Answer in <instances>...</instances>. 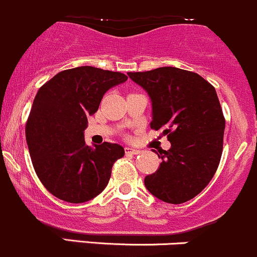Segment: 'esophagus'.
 Returning a JSON list of instances; mask_svg holds the SVG:
<instances>
[{"label":"esophagus","instance_id":"obj_1","mask_svg":"<svg viewBox=\"0 0 257 257\" xmlns=\"http://www.w3.org/2000/svg\"><path fill=\"white\" fill-rule=\"evenodd\" d=\"M125 152L126 155H139L141 151L137 149H134V147H125Z\"/></svg>","mask_w":257,"mask_h":257}]
</instances>
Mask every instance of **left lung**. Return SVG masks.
Returning <instances> with one entry per match:
<instances>
[{
	"label": "left lung",
	"mask_w": 257,
	"mask_h": 257,
	"mask_svg": "<svg viewBox=\"0 0 257 257\" xmlns=\"http://www.w3.org/2000/svg\"><path fill=\"white\" fill-rule=\"evenodd\" d=\"M127 75L151 98V128L162 130L171 142L170 150L159 151L162 161L145 186L169 204L194 199L211 181L222 154L225 118L215 87L176 67Z\"/></svg>",
	"instance_id": "1"
}]
</instances>
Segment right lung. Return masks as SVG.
<instances>
[{"mask_svg":"<svg viewBox=\"0 0 257 257\" xmlns=\"http://www.w3.org/2000/svg\"><path fill=\"white\" fill-rule=\"evenodd\" d=\"M126 80L121 72L81 66L58 72L37 92L26 141L40 181L57 199L81 204L107 186L113 164L125 150L110 142L87 146L83 131L103 95Z\"/></svg>","mask_w":257,"mask_h":257,"instance_id":"add662e5","label":"right lung"}]
</instances>
